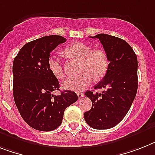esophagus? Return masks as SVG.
Instances as JSON below:
<instances>
[{
  "instance_id": "obj_1",
  "label": "esophagus",
  "mask_w": 155,
  "mask_h": 155,
  "mask_svg": "<svg viewBox=\"0 0 155 155\" xmlns=\"http://www.w3.org/2000/svg\"><path fill=\"white\" fill-rule=\"evenodd\" d=\"M84 96H85V94H84L83 93H78V97L79 100L81 99V98H82Z\"/></svg>"
}]
</instances>
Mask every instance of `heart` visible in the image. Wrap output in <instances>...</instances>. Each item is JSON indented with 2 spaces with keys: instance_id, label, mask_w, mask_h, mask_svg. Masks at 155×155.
<instances>
[{
  "instance_id": "heart-1",
  "label": "heart",
  "mask_w": 155,
  "mask_h": 155,
  "mask_svg": "<svg viewBox=\"0 0 155 155\" xmlns=\"http://www.w3.org/2000/svg\"><path fill=\"white\" fill-rule=\"evenodd\" d=\"M65 53L70 57L81 61L80 75L69 78L62 82L64 89L81 92L91 85L93 79L100 80L107 73L108 58L102 49H93L83 43H75L66 47ZM48 68L54 76L58 79L65 77L62 60L58 55L51 54L47 60Z\"/></svg>"
}]
</instances>
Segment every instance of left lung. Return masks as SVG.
<instances>
[{
  "label": "left lung",
  "mask_w": 155,
  "mask_h": 155,
  "mask_svg": "<svg viewBox=\"0 0 155 155\" xmlns=\"http://www.w3.org/2000/svg\"><path fill=\"white\" fill-rule=\"evenodd\" d=\"M92 38L101 41L109 64L105 76L94 86L105 90L85 92L92 108L84 113V118L93 128L104 130L118 124L131 108L138 89V60L131 46L120 38L107 34Z\"/></svg>",
  "instance_id": "obj_1"
}]
</instances>
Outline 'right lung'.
<instances>
[{
  "label": "right lung",
  "mask_w": 155,
  "mask_h": 155,
  "mask_svg": "<svg viewBox=\"0 0 155 155\" xmlns=\"http://www.w3.org/2000/svg\"><path fill=\"white\" fill-rule=\"evenodd\" d=\"M66 38L48 35L26 43L14 58L13 97L20 116L38 131L54 130L62 122L67 107L78 101L74 92L65 90L59 96V83L48 68L51 52Z\"/></svg>",
  "instance_id": "1"
}]
</instances>
